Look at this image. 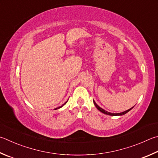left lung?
I'll list each match as a JSON object with an SVG mask.
<instances>
[{
    "mask_svg": "<svg viewBox=\"0 0 158 158\" xmlns=\"http://www.w3.org/2000/svg\"><path fill=\"white\" fill-rule=\"evenodd\" d=\"M93 102H94V104L95 105L96 108H97V109H98V110H99L100 112H102V113H103L104 114H108V115H111V116H121V115H124V114H125L126 113H127L128 112L130 111V110H131V109L134 107V106H133V107H132L131 108L128 109V110H127L122 112V113H109V112H108V111H106V110H105L104 109H103V108H102L101 107H99V106L96 104V102H94V100H93Z\"/></svg>",
    "mask_w": 158,
    "mask_h": 158,
    "instance_id": "left-lung-1",
    "label": "left lung"
}]
</instances>
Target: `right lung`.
Returning a JSON list of instances; mask_svg holds the SVG:
<instances>
[{"label": "right lung", "instance_id": "obj_1", "mask_svg": "<svg viewBox=\"0 0 158 158\" xmlns=\"http://www.w3.org/2000/svg\"><path fill=\"white\" fill-rule=\"evenodd\" d=\"M68 101L67 102H65V103H64V104H62L61 106H59V107H58V108H56L55 109H54V110H56V109H59V108H61V107H63V106H64L65 104H66V103L68 102Z\"/></svg>", "mask_w": 158, "mask_h": 158}]
</instances>
